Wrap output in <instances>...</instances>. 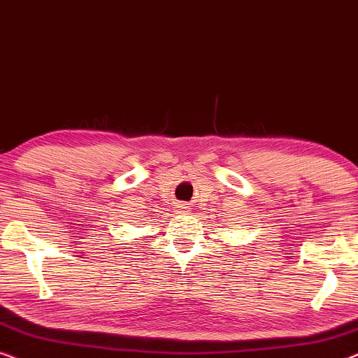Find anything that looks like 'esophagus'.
Here are the masks:
<instances>
[{
	"mask_svg": "<svg viewBox=\"0 0 358 358\" xmlns=\"http://www.w3.org/2000/svg\"><path fill=\"white\" fill-rule=\"evenodd\" d=\"M180 208V213H189V204L188 203H181L178 204Z\"/></svg>",
	"mask_w": 358,
	"mask_h": 358,
	"instance_id": "1",
	"label": "esophagus"
}]
</instances>
